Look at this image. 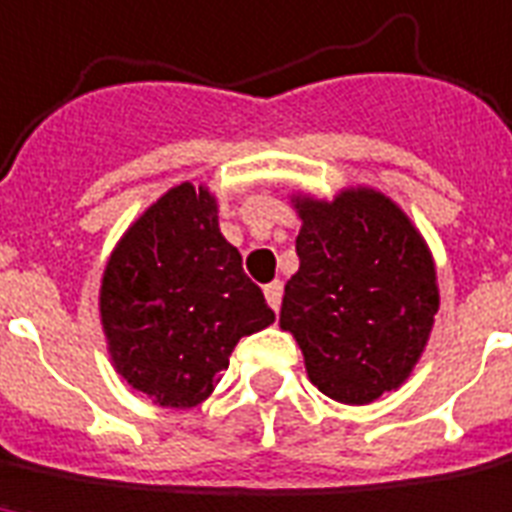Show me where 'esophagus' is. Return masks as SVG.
I'll use <instances>...</instances> for the list:
<instances>
[{
  "instance_id": "esophagus-1",
  "label": "esophagus",
  "mask_w": 512,
  "mask_h": 512,
  "mask_svg": "<svg viewBox=\"0 0 512 512\" xmlns=\"http://www.w3.org/2000/svg\"><path fill=\"white\" fill-rule=\"evenodd\" d=\"M281 295H284V284H281V281H270V284L264 287V298H267L273 312H278V306H281Z\"/></svg>"
}]
</instances>
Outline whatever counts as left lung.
I'll list each match as a JSON object with an SVG mask.
<instances>
[{"label":"left lung","instance_id":"1","mask_svg":"<svg viewBox=\"0 0 512 512\" xmlns=\"http://www.w3.org/2000/svg\"><path fill=\"white\" fill-rule=\"evenodd\" d=\"M301 267L284 287L278 326L301 345L306 376L340 404L398 390L424 354L440 306L424 234L396 200L348 186L290 195Z\"/></svg>","mask_w":512,"mask_h":512}]
</instances>
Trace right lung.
Returning <instances> with one entry per match:
<instances>
[{
  "instance_id": "obj_1",
  "label": "right lung",
  "mask_w": 512,
  "mask_h": 512,
  "mask_svg": "<svg viewBox=\"0 0 512 512\" xmlns=\"http://www.w3.org/2000/svg\"><path fill=\"white\" fill-rule=\"evenodd\" d=\"M217 211L209 186H172L130 222L102 270L111 365L158 407L203 404L236 343L276 320Z\"/></svg>"
}]
</instances>
